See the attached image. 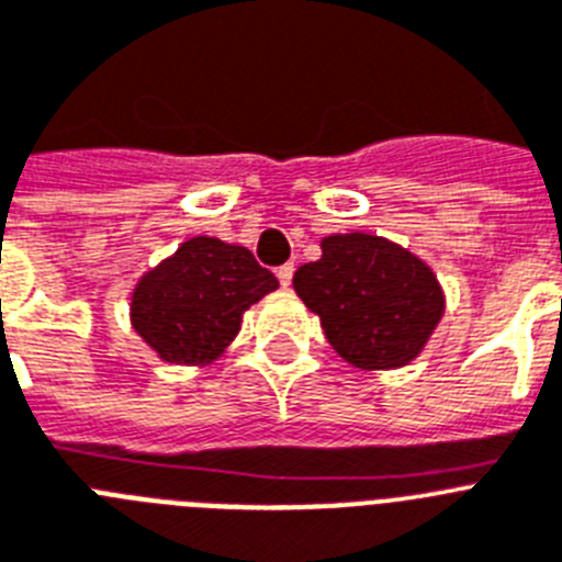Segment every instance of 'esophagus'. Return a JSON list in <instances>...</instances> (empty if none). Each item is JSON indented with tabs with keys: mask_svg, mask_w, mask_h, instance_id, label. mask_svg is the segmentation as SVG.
<instances>
[{
	"mask_svg": "<svg viewBox=\"0 0 562 562\" xmlns=\"http://www.w3.org/2000/svg\"><path fill=\"white\" fill-rule=\"evenodd\" d=\"M277 277H280L282 288H291V280H294V266H291V262H288V266H282L280 271H277Z\"/></svg>",
	"mask_w": 562,
	"mask_h": 562,
	"instance_id": "esophagus-1",
	"label": "esophagus"
}]
</instances>
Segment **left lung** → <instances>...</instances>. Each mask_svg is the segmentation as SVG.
I'll list each match as a JSON object with an SVG mask.
<instances>
[{
	"instance_id": "1",
	"label": "left lung",
	"mask_w": 562,
	"mask_h": 562,
	"mask_svg": "<svg viewBox=\"0 0 562 562\" xmlns=\"http://www.w3.org/2000/svg\"><path fill=\"white\" fill-rule=\"evenodd\" d=\"M319 248V260L294 274V291L336 353L359 370L418 359L447 311L436 271L379 234H328Z\"/></svg>"
}]
</instances>
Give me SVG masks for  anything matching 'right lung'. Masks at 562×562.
I'll list each match as a JSON object with an SVG mask.
<instances>
[{"instance_id":"add662e5","label":"right lung","mask_w":562,"mask_h":562,"mask_svg":"<svg viewBox=\"0 0 562 562\" xmlns=\"http://www.w3.org/2000/svg\"><path fill=\"white\" fill-rule=\"evenodd\" d=\"M277 288L246 246L194 234L135 282L130 325L160 362L206 368L240 334L243 314Z\"/></svg>"}]
</instances>
